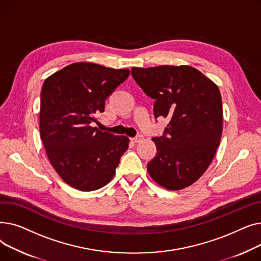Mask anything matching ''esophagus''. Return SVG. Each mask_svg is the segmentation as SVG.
I'll return each mask as SVG.
<instances>
[{"mask_svg":"<svg viewBox=\"0 0 261 261\" xmlns=\"http://www.w3.org/2000/svg\"><path fill=\"white\" fill-rule=\"evenodd\" d=\"M142 140H143V136H142V135H136L135 138H132V139H131V141H132L133 143H140Z\"/></svg>","mask_w":261,"mask_h":261,"instance_id":"1","label":"esophagus"}]
</instances>
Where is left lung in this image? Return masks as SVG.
<instances>
[{
  "label": "left lung",
  "mask_w": 261,
  "mask_h": 261,
  "mask_svg": "<svg viewBox=\"0 0 261 261\" xmlns=\"http://www.w3.org/2000/svg\"><path fill=\"white\" fill-rule=\"evenodd\" d=\"M131 75L155 100V118L169 120L163 135L152 139L158 152L147 165L149 174L169 190L191 185L207 169L220 144V91L188 65L132 67Z\"/></svg>",
  "instance_id": "obj_1"
}]
</instances>
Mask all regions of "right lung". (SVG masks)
Instances as JSON below:
<instances>
[{"instance_id":"obj_1","label":"right lung","mask_w":261,"mask_h":261,"mask_svg":"<svg viewBox=\"0 0 261 261\" xmlns=\"http://www.w3.org/2000/svg\"><path fill=\"white\" fill-rule=\"evenodd\" d=\"M129 75V70L77 62L49 76L42 86L41 140L55 170L78 190L108 184L129 147L127 136L92 127L95 116L105 111L107 98Z\"/></svg>"}]
</instances>
